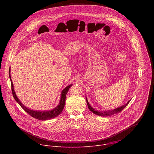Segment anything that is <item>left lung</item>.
<instances>
[{
	"label": "left lung",
	"instance_id": "1",
	"mask_svg": "<svg viewBox=\"0 0 154 154\" xmlns=\"http://www.w3.org/2000/svg\"><path fill=\"white\" fill-rule=\"evenodd\" d=\"M86 100H87V105H88V109L90 110L91 111H92L93 113L98 115V116H103V117H106V116H110L111 115H113L114 114H117L118 112H120V111H122V110H123L126 106L129 103L130 101H128L125 105L120 107H119L117 109H114V110H109V111H98L97 110H95V109H94L88 103V100H87V98L86 97Z\"/></svg>",
	"mask_w": 154,
	"mask_h": 154
}]
</instances>
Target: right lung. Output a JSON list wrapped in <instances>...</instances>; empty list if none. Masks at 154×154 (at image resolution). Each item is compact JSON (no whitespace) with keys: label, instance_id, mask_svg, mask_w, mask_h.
I'll use <instances>...</instances> for the list:
<instances>
[{"label":"right lung","instance_id":"add662e5","mask_svg":"<svg viewBox=\"0 0 154 154\" xmlns=\"http://www.w3.org/2000/svg\"><path fill=\"white\" fill-rule=\"evenodd\" d=\"M9 78L11 79V89H12V95L14 98H15V100H16V101L20 105V106L22 107L24 111H25L28 114H29L31 117L38 119V120H49L53 118H54L56 117H57V116H59L62 111L63 110L64 107H65V100H66V95L69 89V88H70V87H72V84H70V85L66 87L65 88L61 94V98H60V101L59 104V105L54 109L51 110H49L48 111H34V110H30L27 109L26 107H25L22 103H21V101L18 100V98H17L14 89V86H13V84H12V81L11 80V73H10V69H9Z\"/></svg>","mask_w":154,"mask_h":154}]
</instances>
